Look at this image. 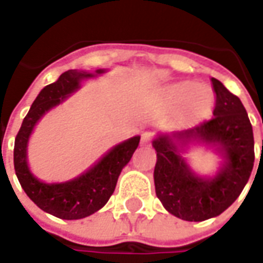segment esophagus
I'll use <instances>...</instances> for the list:
<instances>
[{
  "instance_id": "esophagus-1",
  "label": "esophagus",
  "mask_w": 263,
  "mask_h": 263,
  "mask_svg": "<svg viewBox=\"0 0 263 263\" xmlns=\"http://www.w3.org/2000/svg\"><path fill=\"white\" fill-rule=\"evenodd\" d=\"M151 141H152V132H143L142 138H141V143L143 146H148V145H151Z\"/></svg>"
}]
</instances>
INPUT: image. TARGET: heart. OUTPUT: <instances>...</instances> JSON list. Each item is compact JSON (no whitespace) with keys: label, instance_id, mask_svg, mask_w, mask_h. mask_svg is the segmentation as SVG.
<instances>
[{"label":"heart","instance_id":"b5f03b06","mask_svg":"<svg viewBox=\"0 0 263 263\" xmlns=\"http://www.w3.org/2000/svg\"><path fill=\"white\" fill-rule=\"evenodd\" d=\"M172 94L179 101H189V100H192V105H193V109L196 112L205 111L210 107L211 100H213L211 92L207 88L198 86L197 83H183V84H179V86H176L172 90Z\"/></svg>","mask_w":263,"mask_h":263}]
</instances>
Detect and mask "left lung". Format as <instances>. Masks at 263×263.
<instances>
[{
  "label": "left lung",
  "instance_id": "1",
  "mask_svg": "<svg viewBox=\"0 0 263 263\" xmlns=\"http://www.w3.org/2000/svg\"><path fill=\"white\" fill-rule=\"evenodd\" d=\"M211 84L215 105L210 120L172 135H159L152 142L158 156L156 196L171 214L186 221L209 220L226 211L241 194L254 167V132L247 109L221 81L213 77ZM175 140L185 146L213 143L224 165L214 178L197 177L180 156Z\"/></svg>",
  "mask_w": 263,
  "mask_h": 263
}]
</instances>
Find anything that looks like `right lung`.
Segmentation results:
<instances>
[{"mask_svg":"<svg viewBox=\"0 0 263 263\" xmlns=\"http://www.w3.org/2000/svg\"><path fill=\"white\" fill-rule=\"evenodd\" d=\"M105 70L88 73L83 70H67L58 80L39 92L15 138L14 166L24 192L43 211L63 220H80L94 214L105 205L114 193L122 167L131 160L141 137H134L104 155L91 169L81 176L65 183H43L33 176L26 162V148L33 126L45 112L56 107L80 87V81L103 74Z\"/></svg>","mask_w":263,"mask_h":263,"instance_id":"1","label":"right lung"}]
</instances>
